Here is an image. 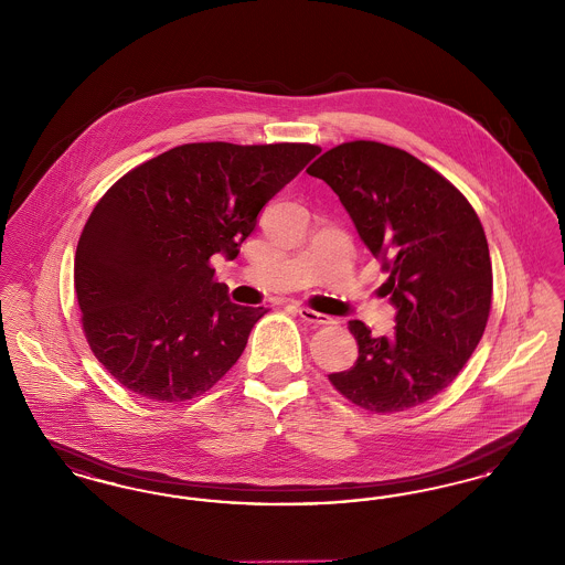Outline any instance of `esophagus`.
<instances>
[{"mask_svg":"<svg viewBox=\"0 0 565 565\" xmlns=\"http://www.w3.org/2000/svg\"><path fill=\"white\" fill-rule=\"evenodd\" d=\"M298 316L305 320V322L313 323V326H326V323H332L334 320L326 313H318L309 307H298Z\"/></svg>","mask_w":565,"mask_h":565,"instance_id":"obj_1","label":"esophagus"}]
</instances>
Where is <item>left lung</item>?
Returning <instances> with one entry per match:
<instances>
[{
	"instance_id": "left-lung-1",
	"label": "left lung",
	"mask_w": 565,
	"mask_h": 565,
	"mask_svg": "<svg viewBox=\"0 0 565 565\" xmlns=\"http://www.w3.org/2000/svg\"><path fill=\"white\" fill-rule=\"evenodd\" d=\"M337 192L375 258L390 273L392 337L351 320L358 360L328 379L351 403L398 413L443 392L483 337L491 260L483 226L459 190L413 154L350 141L307 169Z\"/></svg>"
}]
</instances>
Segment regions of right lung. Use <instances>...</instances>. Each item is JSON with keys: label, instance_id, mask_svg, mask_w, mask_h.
I'll list each match as a JSON object with an SVG mask.
<instances>
[{"label": "right lung", "instance_id": "add662e5", "mask_svg": "<svg viewBox=\"0 0 565 565\" xmlns=\"http://www.w3.org/2000/svg\"><path fill=\"white\" fill-rule=\"evenodd\" d=\"M322 150L311 143H184L120 178L82 231L74 281L95 358L135 394L182 403L239 360L269 309L217 284L260 210Z\"/></svg>", "mask_w": 565, "mask_h": 565}]
</instances>
